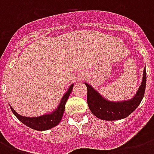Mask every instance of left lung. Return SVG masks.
I'll use <instances>...</instances> for the list:
<instances>
[{"label": "left lung", "instance_id": "left-lung-1", "mask_svg": "<svg viewBox=\"0 0 154 154\" xmlns=\"http://www.w3.org/2000/svg\"><path fill=\"white\" fill-rule=\"evenodd\" d=\"M146 85V67L143 72V79L141 86L135 96L129 101L112 102L105 100L95 89L85 83L87 87V102L91 112L97 117L105 121H117L130 115L142 101Z\"/></svg>", "mask_w": 154, "mask_h": 154}]
</instances>
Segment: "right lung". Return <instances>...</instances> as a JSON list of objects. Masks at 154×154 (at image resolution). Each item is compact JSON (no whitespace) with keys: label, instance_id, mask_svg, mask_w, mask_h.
Here are the masks:
<instances>
[{"label":"right lung","instance_id":"1","mask_svg":"<svg viewBox=\"0 0 154 154\" xmlns=\"http://www.w3.org/2000/svg\"><path fill=\"white\" fill-rule=\"evenodd\" d=\"M72 87H73V84L70 85L68 91L63 96L61 101L60 102V105H58L57 109L54 112H51L50 114L42 115V116H40V117H23V116H20V115L18 114L17 112H15V110L13 109L10 105L9 106H10V109L13 114L15 115L16 117H17V119L20 122H22L23 124L25 125L26 126L35 129V130H38V131L48 130V129L55 127L56 125H57L60 123V120L62 118L64 111H65V103L67 101V99L69 98V97L70 94L72 92Z\"/></svg>","mask_w":154,"mask_h":154}]
</instances>
